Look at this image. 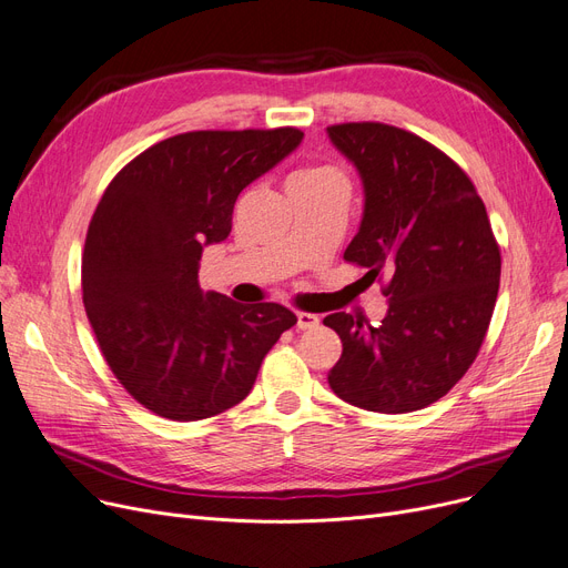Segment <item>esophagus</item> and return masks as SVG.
<instances>
[{
    "label": "esophagus",
    "mask_w": 568,
    "mask_h": 568,
    "mask_svg": "<svg viewBox=\"0 0 568 568\" xmlns=\"http://www.w3.org/2000/svg\"><path fill=\"white\" fill-rule=\"evenodd\" d=\"M296 320H298L296 326H298L301 331H310V328H314V326H320V316L310 314V312H298Z\"/></svg>",
    "instance_id": "obj_1"
}]
</instances>
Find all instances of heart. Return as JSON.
Instances as JSON below:
<instances>
[{
	"instance_id": "obj_1",
	"label": "heart",
	"mask_w": 568,
	"mask_h": 568,
	"mask_svg": "<svg viewBox=\"0 0 568 568\" xmlns=\"http://www.w3.org/2000/svg\"><path fill=\"white\" fill-rule=\"evenodd\" d=\"M328 176H337L333 170H324V168H314V170H303L298 174H293L291 181H296V184H312V181H324Z\"/></svg>"
}]
</instances>
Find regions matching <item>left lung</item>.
I'll return each mask as SVG.
<instances>
[{
	"instance_id": "8db88e82",
	"label": "left lung",
	"mask_w": 568,
	"mask_h": 568,
	"mask_svg": "<svg viewBox=\"0 0 568 568\" xmlns=\"http://www.w3.org/2000/svg\"><path fill=\"white\" fill-rule=\"evenodd\" d=\"M356 168L363 214L345 261L392 275L379 326L347 312L324 324L343 339L328 384L371 413L403 415L443 398L480 352L501 254L466 172L413 132L384 123L326 128Z\"/></svg>"
}]
</instances>
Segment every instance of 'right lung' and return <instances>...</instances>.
<instances>
[{
	"mask_svg": "<svg viewBox=\"0 0 568 568\" xmlns=\"http://www.w3.org/2000/svg\"><path fill=\"white\" fill-rule=\"evenodd\" d=\"M303 142L296 128L197 130L128 163L90 219L83 305L111 373L151 413L197 422L252 392L296 324L277 303L202 293V248L231 235L237 195Z\"/></svg>",
	"mask_w": 568,
	"mask_h": 568,
	"instance_id": "right-lung-1",
	"label": "right lung"
}]
</instances>
